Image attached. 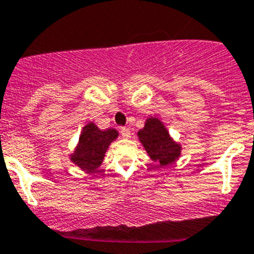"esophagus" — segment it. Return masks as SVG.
Instances as JSON below:
<instances>
[{
    "mask_svg": "<svg viewBox=\"0 0 254 254\" xmlns=\"http://www.w3.org/2000/svg\"><path fill=\"white\" fill-rule=\"evenodd\" d=\"M121 134H122L123 138H129L131 137V131H129V128L123 127V128H121Z\"/></svg>",
    "mask_w": 254,
    "mask_h": 254,
    "instance_id": "obj_1",
    "label": "esophagus"
}]
</instances>
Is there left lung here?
<instances>
[{
    "instance_id": "8db88e82",
    "label": "left lung",
    "mask_w": 254,
    "mask_h": 254,
    "mask_svg": "<svg viewBox=\"0 0 254 254\" xmlns=\"http://www.w3.org/2000/svg\"><path fill=\"white\" fill-rule=\"evenodd\" d=\"M137 136L150 159L160 166H166L180 157L181 145L174 141L159 118L148 117L145 127L137 132Z\"/></svg>"
}]
</instances>
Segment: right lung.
<instances>
[{"label":"right lung","instance_id":"1","mask_svg":"<svg viewBox=\"0 0 254 254\" xmlns=\"http://www.w3.org/2000/svg\"><path fill=\"white\" fill-rule=\"evenodd\" d=\"M118 137V131L115 128L99 129L93 122L83 127L79 141L70 160L74 165L87 173H95L102 165L109 145Z\"/></svg>","mask_w":254,"mask_h":254}]
</instances>
